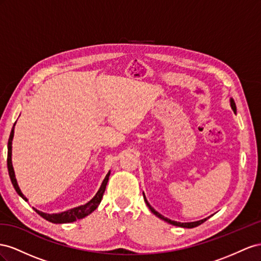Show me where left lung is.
Returning <instances> with one entry per match:
<instances>
[{
	"mask_svg": "<svg viewBox=\"0 0 261 261\" xmlns=\"http://www.w3.org/2000/svg\"><path fill=\"white\" fill-rule=\"evenodd\" d=\"M229 102H230V107H232V109H233V111L234 113H236V105H235V101H234V99L233 98H230L229 99ZM143 197H144V201H145V203H146V205L148 206V209H150L156 217H159L160 219H162V220H164L165 222H167V223H169V224H172V225H175V226H180V227H187V228H192V227H196V226H198V225H200V224H202L203 222H205L207 219L209 218H206V219H203V220H200V221H197V222H189V223H180V222H177V221H172V220H169V219H167V218H165L164 217V215H162L161 213H159L158 211H155L153 207L151 206V204L147 202V200H146V198H145V196H144V193H143Z\"/></svg>",
	"mask_w": 261,
	"mask_h": 261,
	"instance_id": "left-lung-1",
	"label": "left lung"
}]
</instances>
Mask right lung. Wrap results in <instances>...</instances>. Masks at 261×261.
<instances>
[{"mask_svg": "<svg viewBox=\"0 0 261 261\" xmlns=\"http://www.w3.org/2000/svg\"><path fill=\"white\" fill-rule=\"evenodd\" d=\"M16 123V122H15ZM15 123L13 125L12 128V131H11V135H10V139H9V143H7V168H9V174H10V178H11V181L14 186L15 190H16V192L18 193V195L23 198L25 201H28V199L23 195V192L20 191L18 185H17V181H16V178H15V173H14V168H13V164H12V141H13V137H14V126H15ZM109 175H110V172L106 175L105 179H103L101 186L99 190L97 191V193H96L95 197L91 200L88 201V202L86 204H83V205H80L77 207H73V209L71 210H68V211H64L62 213H54V214H48V213H43L39 210L37 209H34L37 213H38L40 217H42L44 220H47L51 223H56V224H59V223H71V222H74L76 220H80V219H83L85 217H87L88 214H91L94 210H96V207H97L100 203V201L102 199V196H103V192H105V189H106V186H107V182H108V179H109Z\"/></svg>", "mask_w": 261, "mask_h": 261, "instance_id": "right-lung-1", "label": "right lung"}]
</instances>
